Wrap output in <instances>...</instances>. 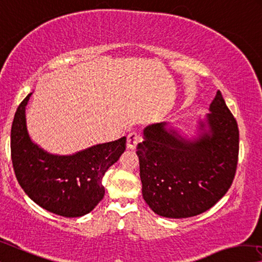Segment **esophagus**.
Listing matches in <instances>:
<instances>
[{
    "instance_id": "34e87169",
    "label": "esophagus",
    "mask_w": 262,
    "mask_h": 262,
    "mask_svg": "<svg viewBox=\"0 0 262 262\" xmlns=\"http://www.w3.org/2000/svg\"><path fill=\"white\" fill-rule=\"evenodd\" d=\"M140 141H141V138H140V135L138 134V133H135V132L129 133V134H128V136H127V148L128 149H135Z\"/></svg>"
}]
</instances>
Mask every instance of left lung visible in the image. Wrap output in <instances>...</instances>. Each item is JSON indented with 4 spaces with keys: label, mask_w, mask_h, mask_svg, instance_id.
<instances>
[{
    "label": "left lung",
    "mask_w": 262,
    "mask_h": 262,
    "mask_svg": "<svg viewBox=\"0 0 262 262\" xmlns=\"http://www.w3.org/2000/svg\"><path fill=\"white\" fill-rule=\"evenodd\" d=\"M199 134L188 140L167 122L143 130L138 144L142 194L162 217L188 218L212 207L233 182L239 129L221 91L210 105Z\"/></svg>",
    "instance_id": "8db88e82"
}]
</instances>
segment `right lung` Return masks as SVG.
I'll use <instances>...</instances> for the list:
<instances>
[{"label": "right lung", "instance_id": "1", "mask_svg": "<svg viewBox=\"0 0 262 262\" xmlns=\"http://www.w3.org/2000/svg\"><path fill=\"white\" fill-rule=\"evenodd\" d=\"M19 103L11 126V161L19 185L49 212L68 218L91 212L105 196L102 177L126 149V136L73 155H53L29 136L26 107Z\"/></svg>", "mask_w": 262, "mask_h": 262}]
</instances>
